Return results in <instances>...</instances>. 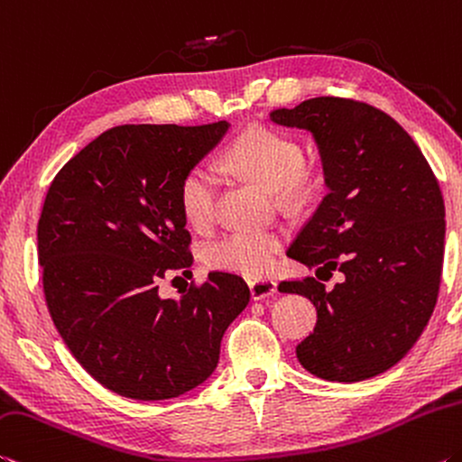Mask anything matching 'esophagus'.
Here are the masks:
<instances>
[{"instance_id": "1", "label": "esophagus", "mask_w": 462, "mask_h": 462, "mask_svg": "<svg viewBox=\"0 0 462 462\" xmlns=\"http://www.w3.org/2000/svg\"><path fill=\"white\" fill-rule=\"evenodd\" d=\"M249 292H252L254 300L268 299L272 294H276L278 284L274 281H266V278H260V281H249Z\"/></svg>"}]
</instances>
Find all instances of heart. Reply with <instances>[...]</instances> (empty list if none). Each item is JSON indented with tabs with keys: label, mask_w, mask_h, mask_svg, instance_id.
<instances>
[{
	"label": "heart",
	"mask_w": 462,
	"mask_h": 462,
	"mask_svg": "<svg viewBox=\"0 0 462 462\" xmlns=\"http://www.w3.org/2000/svg\"><path fill=\"white\" fill-rule=\"evenodd\" d=\"M223 162L236 176L276 192L284 202H302L315 190V171L302 163L297 143L268 128H247L225 151ZM218 181L207 165H194L180 181L181 217L194 229L213 221ZM284 237L278 231H237L202 249L208 268L260 278L274 268Z\"/></svg>",
	"instance_id": "heart-1"
}]
</instances>
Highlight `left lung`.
Returning <instances> with one entry per match:
<instances>
[{
    "label": "left lung",
    "instance_id": "1",
    "mask_svg": "<svg viewBox=\"0 0 462 462\" xmlns=\"http://www.w3.org/2000/svg\"><path fill=\"white\" fill-rule=\"evenodd\" d=\"M270 120L313 134L329 190L289 255L328 278L342 272L334 289L317 278L278 286L317 309L297 358L325 381L373 379L411 350L434 313L446 231L440 186L403 126L370 104L321 96Z\"/></svg>",
    "mask_w": 462,
    "mask_h": 462
}]
</instances>
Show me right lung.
I'll return each mask as SVG.
<instances>
[{
  "label": "right lung",
  "instance_id": "add662e5",
  "mask_svg": "<svg viewBox=\"0 0 462 462\" xmlns=\"http://www.w3.org/2000/svg\"><path fill=\"white\" fill-rule=\"evenodd\" d=\"M226 131V120L115 126L60 168L44 199L36 236L52 323L75 360L123 397L162 402L199 387L249 302L229 272L180 299L157 292L192 266L180 181Z\"/></svg>",
  "mask_w": 462,
  "mask_h": 462
}]
</instances>
